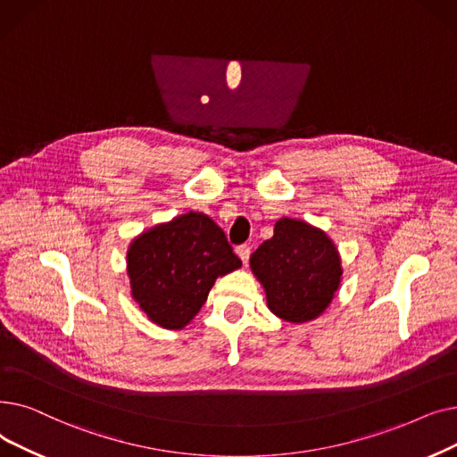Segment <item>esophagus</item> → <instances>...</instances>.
Here are the masks:
<instances>
[{
    "label": "esophagus",
    "mask_w": 457,
    "mask_h": 457,
    "mask_svg": "<svg viewBox=\"0 0 457 457\" xmlns=\"http://www.w3.org/2000/svg\"><path fill=\"white\" fill-rule=\"evenodd\" d=\"M236 254L240 256V260L244 264H247L249 262V254H251V247L249 245H240V247H236Z\"/></svg>",
    "instance_id": "esophagus-1"
}]
</instances>
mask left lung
<instances>
[{
  "mask_svg": "<svg viewBox=\"0 0 457 457\" xmlns=\"http://www.w3.org/2000/svg\"><path fill=\"white\" fill-rule=\"evenodd\" d=\"M249 264L266 292L268 309L290 323L323 314L342 282V260L331 237L292 217H280Z\"/></svg>",
  "mask_w": 457,
  "mask_h": 457,
  "instance_id": "1",
  "label": "left lung"
}]
</instances>
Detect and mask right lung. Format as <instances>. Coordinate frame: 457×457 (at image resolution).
Listing matches in <instances>:
<instances>
[{
	"mask_svg": "<svg viewBox=\"0 0 457 457\" xmlns=\"http://www.w3.org/2000/svg\"><path fill=\"white\" fill-rule=\"evenodd\" d=\"M237 268L225 232L203 212H187L143 230L126 253L132 297L163 329H184L217 277Z\"/></svg>",
	"mask_w": 457,
	"mask_h": 457,
	"instance_id": "add662e5",
	"label": "right lung"
}]
</instances>
